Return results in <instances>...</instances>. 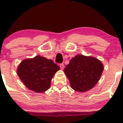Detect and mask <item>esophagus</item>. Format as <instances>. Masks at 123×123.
Segmentation results:
<instances>
[{"label": "esophagus", "instance_id": "34e87169", "mask_svg": "<svg viewBox=\"0 0 123 123\" xmlns=\"http://www.w3.org/2000/svg\"><path fill=\"white\" fill-rule=\"evenodd\" d=\"M59 67H60L61 69H64V64H61L60 65H59Z\"/></svg>", "mask_w": 123, "mask_h": 123}]
</instances>
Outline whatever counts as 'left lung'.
Returning a JSON list of instances; mask_svg holds the SVG:
<instances>
[{"instance_id":"left-lung-1","label":"left lung","mask_w":123,"mask_h":123,"mask_svg":"<svg viewBox=\"0 0 123 123\" xmlns=\"http://www.w3.org/2000/svg\"><path fill=\"white\" fill-rule=\"evenodd\" d=\"M103 71L104 65L99 59L77 55L71 59L64 69V73L73 90L85 92L97 84Z\"/></svg>"}]
</instances>
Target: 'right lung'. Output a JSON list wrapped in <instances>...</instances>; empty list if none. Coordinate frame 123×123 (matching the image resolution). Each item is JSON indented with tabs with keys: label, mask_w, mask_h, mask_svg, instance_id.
Returning a JSON list of instances; mask_svg holds the SVG:
<instances>
[{
	"label": "right lung",
	"mask_w": 123,
	"mask_h": 123,
	"mask_svg": "<svg viewBox=\"0 0 123 123\" xmlns=\"http://www.w3.org/2000/svg\"><path fill=\"white\" fill-rule=\"evenodd\" d=\"M59 69L52 60L37 55L24 59L17 68V74L28 89L42 93L50 88L52 79Z\"/></svg>",
	"instance_id": "right-lung-1"
}]
</instances>
